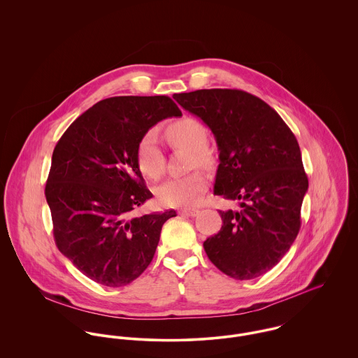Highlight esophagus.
Here are the masks:
<instances>
[{
    "label": "esophagus",
    "mask_w": 358,
    "mask_h": 358,
    "mask_svg": "<svg viewBox=\"0 0 358 358\" xmlns=\"http://www.w3.org/2000/svg\"><path fill=\"white\" fill-rule=\"evenodd\" d=\"M198 213V208H184V210L180 211V214L185 215V217H195Z\"/></svg>",
    "instance_id": "esophagus-1"
}]
</instances>
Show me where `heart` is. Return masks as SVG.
<instances>
[{
  "label": "heart",
  "mask_w": 358,
  "mask_h": 358,
  "mask_svg": "<svg viewBox=\"0 0 358 358\" xmlns=\"http://www.w3.org/2000/svg\"><path fill=\"white\" fill-rule=\"evenodd\" d=\"M166 140L173 148L192 152L189 167L208 166L211 155L207 147L206 127L192 118L177 120L164 130ZM136 158L140 171L150 180H159L164 173V157L155 133L150 131L137 144ZM207 180L201 173H192L187 177L171 178L157 188V198L162 204L170 207L189 206L198 200L206 189Z\"/></svg>",
  "instance_id": "heart-1"
}]
</instances>
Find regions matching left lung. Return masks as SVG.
I'll list each match as a JSON object with an SVG mask.
<instances>
[{"mask_svg":"<svg viewBox=\"0 0 358 358\" xmlns=\"http://www.w3.org/2000/svg\"><path fill=\"white\" fill-rule=\"evenodd\" d=\"M173 97L215 137L214 195L240 206L220 210V232L203 243L208 259L236 280L266 273L296 238L309 187L294 133L271 106L243 90L201 89Z\"/></svg>","mask_w":358,"mask_h":358,"instance_id":"obj_1","label":"left lung"}]
</instances>
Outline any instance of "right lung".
<instances>
[{"instance_id": "add662e5", "label": "right lung", "mask_w": 358, "mask_h": 358, "mask_svg": "<svg viewBox=\"0 0 358 358\" xmlns=\"http://www.w3.org/2000/svg\"><path fill=\"white\" fill-rule=\"evenodd\" d=\"M167 96H118L96 103L57 141L45 196L60 252L86 278L123 287L151 264L174 210L133 217L152 198L136 151L159 120L181 117Z\"/></svg>"}]
</instances>
